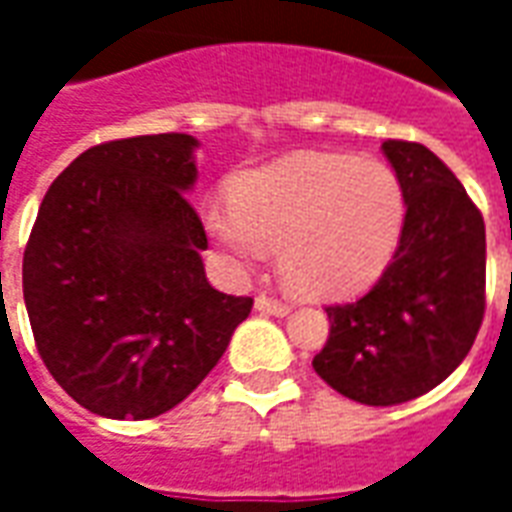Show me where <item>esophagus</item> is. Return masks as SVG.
<instances>
[{
    "label": "esophagus",
    "instance_id": "obj_1",
    "mask_svg": "<svg viewBox=\"0 0 512 512\" xmlns=\"http://www.w3.org/2000/svg\"><path fill=\"white\" fill-rule=\"evenodd\" d=\"M255 307L260 312H266V315H277V318H285L290 312V304L282 299H274V296H266V293H260L255 299Z\"/></svg>",
    "mask_w": 512,
    "mask_h": 512
}]
</instances>
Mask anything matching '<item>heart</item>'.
Masks as SVG:
<instances>
[{"instance_id": "1", "label": "heart", "mask_w": 512, "mask_h": 512, "mask_svg": "<svg viewBox=\"0 0 512 512\" xmlns=\"http://www.w3.org/2000/svg\"><path fill=\"white\" fill-rule=\"evenodd\" d=\"M230 202L205 211V230L235 268H252L277 246L290 288L343 299L373 285L403 241V180L378 158L301 150L241 172Z\"/></svg>"}]
</instances>
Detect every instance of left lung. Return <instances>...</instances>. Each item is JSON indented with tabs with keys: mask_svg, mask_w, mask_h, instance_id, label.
Masks as SVG:
<instances>
[{
	"mask_svg": "<svg viewBox=\"0 0 512 512\" xmlns=\"http://www.w3.org/2000/svg\"><path fill=\"white\" fill-rule=\"evenodd\" d=\"M408 219L392 263L351 304L326 307L315 373L365 406L425 395L461 365L485 312V222L450 167L425 145L386 139Z\"/></svg>",
	"mask_w": 512,
	"mask_h": 512,
	"instance_id": "1",
	"label": "left lung"
}]
</instances>
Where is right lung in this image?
Instances as JSON below:
<instances>
[{"label": "right lung", "instance_id": "1", "mask_svg": "<svg viewBox=\"0 0 512 512\" xmlns=\"http://www.w3.org/2000/svg\"><path fill=\"white\" fill-rule=\"evenodd\" d=\"M197 139L131 136L73 158L40 202L24 301L54 381L93 414L150 419L211 373L249 296L211 288L194 189Z\"/></svg>", "mask_w": 512, "mask_h": 512}]
</instances>
